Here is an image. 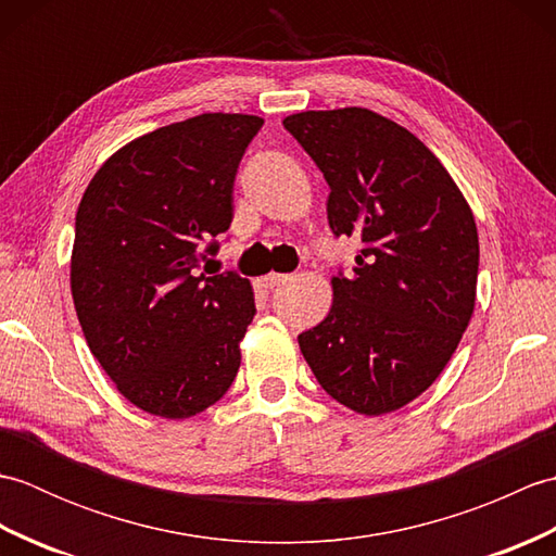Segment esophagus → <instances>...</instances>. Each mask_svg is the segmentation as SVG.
Masks as SVG:
<instances>
[{
  "instance_id": "1",
  "label": "esophagus",
  "mask_w": 556,
  "mask_h": 556,
  "mask_svg": "<svg viewBox=\"0 0 556 556\" xmlns=\"http://www.w3.org/2000/svg\"><path fill=\"white\" fill-rule=\"evenodd\" d=\"M289 279H291V275H279V271H269V275L265 277V285H267L269 289H275V287L287 285Z\"/></svg>"
}]
</instances>
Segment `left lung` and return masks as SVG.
Here are the masks:
<instances>
[{
  "label": "left lung",
  "mask_w": 556,
  "mask_h": 556,
  "mask_svg": "<svg viewBox=\"0 0 556 556\" xmlns=\"http://www.w3.org/2000/svg\"><path fill=\"white\" fill-rule=\"evenodd\" d=\"M285 128L329 186V229L363 245L332 279L325 320L299 334L301 353L339 404L396 410L440 377L473 315V212L442 162L382 114L301 112Z\"/></svg>",
  "instance_id": "1"
}]
</instances>
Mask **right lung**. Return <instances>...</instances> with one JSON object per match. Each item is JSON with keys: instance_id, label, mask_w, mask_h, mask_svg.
<instances>
[{"instance_id": "obj_1", "label": "right lung", "mask_w": 556, "mask_h": 556, "mask_svg": "<svg viewBox=\"0 0 556 556\" xmlns=\"http://www.w3.org/2000/svg\"><path fill=\"white\" fill-rule=\"evenodd\" d=\"M251 114H198L136 138L92 176L76 212L71 293L92 356L152 416L191 418L241 365L251 281L207 277L233 219V181L263 128Z\"/></svg>"}]
</instances>
